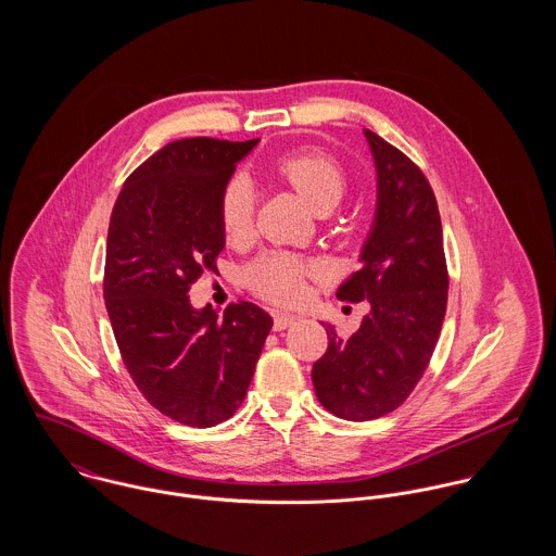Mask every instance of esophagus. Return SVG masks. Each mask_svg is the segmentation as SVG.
I'll list each match as a JSON object with an SVG mask.
<instances>
[{
    "instance_id": "34e87169",
    "label": "esophagus",
    "mask_w": 556,
    "mask_h": 556,
    "mask_svg": "<svg viewBox=\"0 0 556 556\" xmlns=\"http://www.w3.org/2000/svg\"><path fill=\"white\" fill-rule=\"evenodd\" d=\"M295 320H298V317H293V315L278 313V315L274 317V329H276V331H282V329H287V327L295 325Z\"/></svg>"
}]
</instances>
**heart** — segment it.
<instances>
[{
    "instance_id": "obj_1",
    "label": "heart",
    "mask_w": 556,
    "mask_h": 556,
    "mask_svg": "<svg viewBox=\"0 0 556 556\" xmlns=\"http://www.w3.org/2000/svg\"><path fill=\"white\" fill-rule=\"evenodd\" d=\"M271 168L295 188L302 201L315 212L333 207L346 192L344 166L320 148H300L271 160ZM218 216L225 236L233 241L250 233L254 216V190L241 175L231 177L218 201ZM323 276L318 263L282 252L256 256L243 269L245 287L274 304H298L306 295L308 280Z\"/></svg>"
}]
</instances>
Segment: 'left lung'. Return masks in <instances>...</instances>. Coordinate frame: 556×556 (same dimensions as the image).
<instances>
[{
  "instance_id": "left-lung-1",
  "label": "left lung",
  "mask_w": 556,
  "mask_h": 556,
  "mask_svg": "<svg viewBox=\"0 0 556 556\" xmlns=\"http://www.w3.org/2000/svg\"><path fill=\"white\" fill-rule=\"evenodd\" d=\"M366 139L377 164V216L364 267L336 295L368 300L370 315L351 338L323 323L329 344L313 366L318 402L351 421L388 415L410 396L434 353L450 289L439 205L426 175L372 130Z\"/></svg>"
}]
</instances>
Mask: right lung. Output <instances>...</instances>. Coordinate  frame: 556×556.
Listing matches in <instances>:
<instances>
[{
    "label": "right lung",
    "instance_id": "obj_1",
    "mask_svg": "<svg viewBox=\"0 0 556 556\" xmlns=\"http://www.w3.org/2000/svg\"><path fill=\"white\" fill-rule=\"evenodd\" d=\"M256 141H173L130 173L113 205L102 282L111 327L139 392L184 426L210 428L238 410L274 323L250 302L220 317L188 300L216 269L220 192Z\"/></svg>",
    "mask_w": 556,
    "mask_h": 556
}]
</instances>
